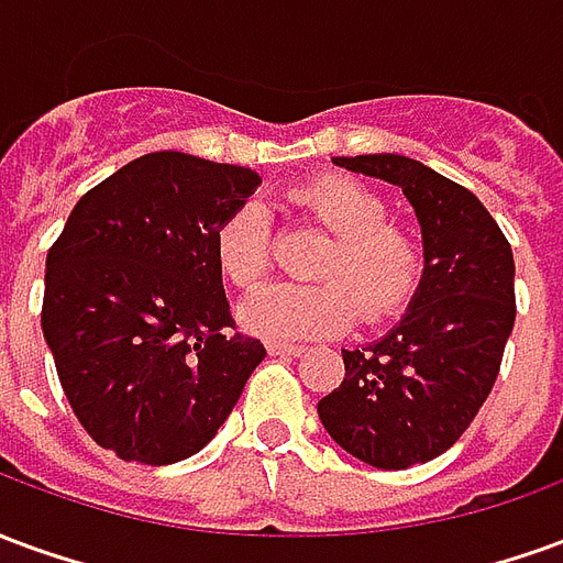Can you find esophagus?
<instances>
[{"mask_svg":"<svg viewBox=\"0 0 563 563\" xmlns=\"http://www.w3.org/2000/svg\"><path fill=\"white\" fill-rule=\"evenodd\" d=\"M268 353L271 355H301L305 353V346L301 343H277V341H271L268 343Z\"/></svg>","mask_w":563,"mask_h":563,"instance_id":"obj_1","label":"esophagus"}]
</instances>
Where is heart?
Wrapping results in <instances>:
<instances>
[{
  "label": "heart",
  "mask_w": 563,
  "mask_h": 563,
  "mask_svg": "<svg viewBox=\"0 0 563 563\" xmlns=\"http://www.w3.org/2000/svg\"><path fill=\"white\" fill-rule=\"evenodd\" d=\"M292 205L331 232L319 258L317 286L274 283L250 295L241 307L244 325L258 338L286 343L338 334L355 319L398 313L413 298L422 277V244L407 229L386 222L389 208L371 186L341 174H325L298 186ZM213 258L238 289L256 286L271 268V222L258 201L229 210L213 229Z\"/></svg>",
  "instance_id": "heart-1"
}]
</instances>
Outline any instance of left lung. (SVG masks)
Returning a JSON list of instances; mask_svg holds the SVG:
<instances>
[{
    "mask_svg": "<svg viewBox=\"0 0 563 563\" xmlns=\"http://www.w3.org/2000/svg\"><path fill=\"white\" fill-rule=\"evenodd\" d=\"M338 168L404 189L424 268L383 338L343 350L346 377L317 404L331 440L379 471L443 455L495 386L516 322V262L471 189L398 153L334 156Z\"/></svg>",
    "mask_w": 563,
    "mask_h": 563,
    "instance_id": "8db88e82",
    "label": "left lung"
}]
</instances>
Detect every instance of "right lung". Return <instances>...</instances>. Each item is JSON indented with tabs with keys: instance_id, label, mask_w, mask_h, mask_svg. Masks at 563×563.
<instances>
[{
	"instance_id": "right-lung-1",
	"label": "right lung",
	"mask_w": 563,
	"mask_h": 563,
	"mask_svg": "<svg viewBox=\"0 0 563 563\" xmlns=\"http://www.w3.org/2000/svg\"><path fill=\"white\" fill-rule=\"evenodd\" d=\"M262 184L177 150L80 198L44 268L42 331L71 410L117 459L174 464L229 419L265 346L234 334L213 229Z\"/></svg>"
}]
</instances>
